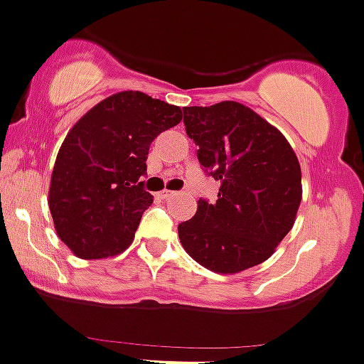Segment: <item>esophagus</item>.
Here are the masks:
<instances>
[{
    "instance_id": "1",
    "label": "esophagus",
    "mask_w": 364,
    "mask_h": 364,
    "mask_svg": "<svg viewBox=\"0 0 364 364\" xmlns=\"http://www.w3.org/2000/svg\"><path fill=\"white\" fill-rule=\"evenodd\" d=\"M175 194V191H168V189H164V191H161L159 194H157V196L159 198H163V200H168V198H171Z\"/></svg>"
}]
</instances>
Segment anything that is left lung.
Returning <instances> with one entry per match:
<instances>
[{
  "label": "left lung",
  "instance_id": "1",
  "mask_svg": "<svg viewBox=\"0 0 364 364\" xmlns=\"http://www.w3.org/2000/svg\"><path fill=\"white\" fill-rule=\"evenodd\" d=\"M183 125L205 175L221 183L214 203L200 198L196 214L178 225L183 250L221 274L262 264L292 230L303 196L292 146L233 100L183 107Z\"/></svg>",
  "mask_w": 364,
  "mask_h": 364
}]
</instances>
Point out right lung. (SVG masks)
<instances>
[{"instance_id": "add662e5", "label": "right lung", "mask_w": 364, "mask_h": 364, "mask_svg": "<svg viewBox=\"0 0 364 364\" xmlns=\"http://www.w3.org/2000/svg\"><path fill=\"white\" fill-rule=\"evenodd\" d=\"M182 120L178 106L120 92L88 111L65 138L49 189L58 237L79 258L118 255L152 205L146 157L161 132Z\"/></svg>"}]
</instances>
